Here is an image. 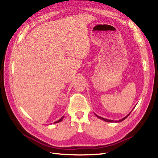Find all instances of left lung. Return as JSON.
<instances>
[{
	"label": "left lung",
	"mask_w": 158,
	"mask_h": 158,
	"mask_svg": "<svg viewBox=\"0 0 158 158\" xmlns=\"http://www.w3.org/2000/svg\"><path fill=\"white\" fill-rule=\"evenodd\" d=\"M131 112L130 113H129V114L127 115V116H125V118H123V119H121V120H119V121H113V120H110V119H106V118H102V117H100V116H98V115H96V114H95V116L96 117H98V118H99V119H102V120H103V121H106V122H120V121H122L123 120H124V119H126L127 118V117L129 116V114H131Z\"/></svg>",
	"instance_id": "8db88e82"
}]
</instances>
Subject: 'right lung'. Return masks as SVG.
Here are the masks:
<instances>
[{"instance_id": "obj_1", "label": "right lung", "mask_w": 158, "mask_h": 158, "mask_svg": "<svg viewBox=\"0 0 158 158\" xmlns=\"http://www.w3.org/2000/svg\"><path fill=\"white\" fill-rule=\"evenodd\" d=\"M64 118V116H63L62 118H60L58 121H55L54 122V123H59V122H60V121H61L62 120H63V119Z\"/></svg>"}]
</instances>
